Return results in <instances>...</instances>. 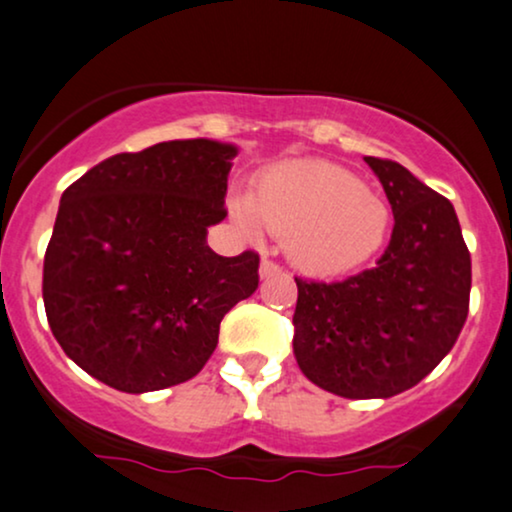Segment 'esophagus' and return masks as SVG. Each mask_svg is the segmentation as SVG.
<instances>
[{"instance_id": "34e87169", "label": "esophagus", "mask_w": 512, "mask_h": 512, "mask_svg": "<svg viewBox=\"0 0 512 512\" xmlns=\"http://www.w3.org/2000/svg\"><path fill=\"white\" fill-rule=\"evenodd\" d=\"M278 271H281V267H278L276 262H271V260H267V257H264L262 264H260V276L269 278V276H276Z\"/></svg>"}]
</instances>
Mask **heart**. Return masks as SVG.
I'll return each instance as SVG.
<instances>
[{
  "label": "heart",
  "mask_w": 512,
  "mask_h": 512,
  "mask_svg": "<svg viewBox=\"0 0 512 512\" xmlns=\"http://www.w3.org/2000/svg\"><path fill=\"white\" fill-rule=\"evenodd\" d=\"M245 231L288 241L297 269L319 278L345 276L371 262L387 243L392 210L357 174L323 160L274 165L250 198L231 200Z\"/></svg>",
  "instance_id": "1"
}]
</instances>
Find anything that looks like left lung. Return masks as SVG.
I'll list each match as a JSON object with an SVG mask.
<instances>
[{
  "label": "left lung",
  "instance_id": "8db88e82",
  "mask_svg": "<svg viewBox=\"0 0 512 512\" xmlns=\"http://www.w3.org/2000/svg\"><path fill=\"white\" fill-rule=\"evenodd\" d=\"M392 205L390 245L373 269L297 283L293 349L302 373L345 399L409 390L451 352L470 304V252L454 205L404 165L364 158Z\"/></svg>",
  "mask_w": 512,
  "mask_h": 512
}]
</instances>
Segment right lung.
<instances>
[{
    "instance_id": "obj_1",
    "label": "right lung",
    "mask_w": 512,
    "mask_h": 512,
    "mask_svg": "<svg viewBox=\"0 0 512 512\" xmlns=\"http://www.w3.org/2000/svg\"><path fill=\"white\" fill-rule=\"evenodd\" d=\"M236 155L212 139L163 141L63 191L42 297L58 345L92 378L129 394L186 383L215 352L224 314L257 290V252L208 245Z\"/></svg>"
}]
</instances>
